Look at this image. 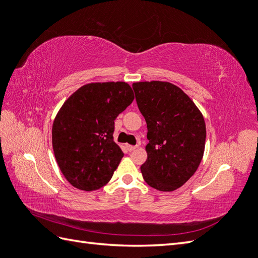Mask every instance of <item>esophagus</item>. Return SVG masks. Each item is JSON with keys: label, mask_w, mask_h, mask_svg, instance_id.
<instances>
[{"label": "esophagus", "mask_w": 258, "mask_h": 258, "mask_svg": "<svg viewBox=\"0 0 258 258\" xmlns=\"http://www.w3.org/2000/svg\"><path fill=\"white\" fill-rule=\"evenodd\" d=\"M136 147L137 146H132V145H126V148H127V151L128 152H133L134 149H136Z\"/></svg>", "instance_id": "34e87169"}]
</instances>
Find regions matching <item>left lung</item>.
Wrapping results in <instances>:
<instances>
[{
	"label": "left lung",
	"instance_id": "left-lung-1",
	"mask_svg": "<svg viewBox=\"0 0 258 258\" xmlns=\"http://www.w3.org/2000/svg\"><path fill=\"white\" fill-rule=\"evenodd\" d=\"M137 106L147 124L144 180L159 191H173L194 176L205 153L202 113L180 88L165 81L133 83Z\"/></svg>",
	"mask_w": 258,
	"mask_h": 258
}]
</instances>
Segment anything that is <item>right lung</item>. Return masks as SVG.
<instances>
[{"mask_svg":"<svg viewBox=\"0 0 258 258\" xmlns=\"http://www.w3.org/2000/svg\"><path fill=\"white\" fill-rule=\"evenodd\" d=\"M126 82L82 86L66 100L52 124V148L64 178L74 187H103L124 156L113 140L114 121L133 102Z\"/></svg>","mask_w":258,"mask_h":258,"instance_id":"1","label":"right lung"}]
</instances>
